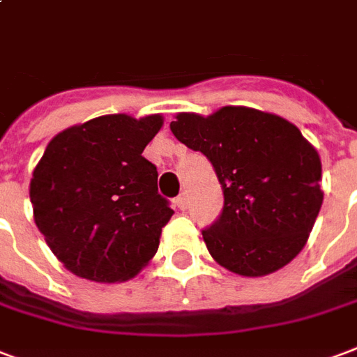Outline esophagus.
Masks as SVG:
<instances>
[{
	"mask_svg": "<svg viewBox=\"0 0 357 357\" xmlns=\"http://www.w3.org/2000/svg\"><path fill=\"white\" fill-rule=\"evenodd\" d=\"M188 205H190V201H188V195L186 194H182L176 197V207L181 208V211H186V208H188Z\"/></svg>",
	"mask_w": 357,
	"mask_h": 357,
	"instance_id": "1",
	"label": "esophagus"
}]
</instances>
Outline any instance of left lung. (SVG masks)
<instances>
[{
	"mask_svg": "<svg viewBox=\"0 0 357 357\" xmlns=\"http://www.w3.org/2000/svg\"><path fill=\"white\" fill-rule=\"evenodd\" d=\"M171 131L213 163L224 211L203 231L214 261L241 277L282 269L305 248L320 213L321 162L286 118L227 105L178 112Z\"/></svg>",
	"mask_w": 357,
	"mask_h": 357,
	"instance_id": "obj_1",
	"label": "left lung"
}]
</instances>
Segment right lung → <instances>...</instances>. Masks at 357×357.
<instances>
[{
  "label": "right lung",
  "mask_w": 357,
  "mask_h": 357,
  "mask_svg": "<svg viewBox=\"0 0 357 357\" xmlns=\"http://www.w3.org/2000/svg\"><path fill=\"white\" fill-rule=\"evenodd\" d=\"M162 126V114H105L47 144L29 182L33 220L77 277L124 282L154 258L173 211L143 150Z\"/></svg>",
  "instance_id": "right-lung-1"
}]
</instances>
